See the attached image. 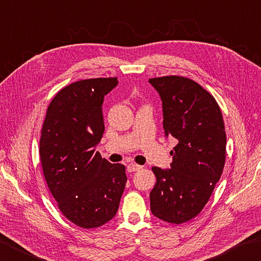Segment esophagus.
<instances>
[{
  "label": "esophagus",
  "instance_id": "esophagus-1",
  "mask_svg": "<svg viewBox=\"0 0 261 261\" xmlns=\"http://www.w3.org/2000/svg\"><path fill=\"white\" fill-rule=\"evenodd\" d=\"M126 168H127V171H129V172H137V171L141 170L142 166L135 164V163H130V164H127Z\"/></svg>",
  "mask_w": 261,
  "mask_h": 261
}]
</instances>
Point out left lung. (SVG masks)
<instances>
[{
  "label": "left lung",
  "instance_id": "1",
  "mask_svg": "<svg viewBox=\"0 0 261 261\" xmlns=\"http://www.w3.org/2000/svg\"><path fill=\"white\" fill-rule=\"evenodd\" d=\"M163 101V127L177 145L170 170L152 167V215L171 224L190 221L206 206L225 165L226 134L213 95L192 79L166 75L149 79Z\"/></svg>",
  "mask_w": 261,
  "mask_h": 261
}]
</instances>
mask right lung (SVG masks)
<instances>
[{
    "label": "right lung",
    "instance_id": "right-lung-1",
    "mask_svg": "<svg viewBox=\"0 0 261 261\" xmlns=\"http://www.w3.org/2000/svg\"><path fill=\"white\" fill-rule=\"evenodd\" d=\"M117 78L75 81L48 105L39 141L43 173L61 213L83 228L104 225L115 216L124 191L125 166L111 164L95 147L105 126L104 96Z\"/></svg>",
    "mask_w": 261,
    "mask_h": 261
}]
</instances>
